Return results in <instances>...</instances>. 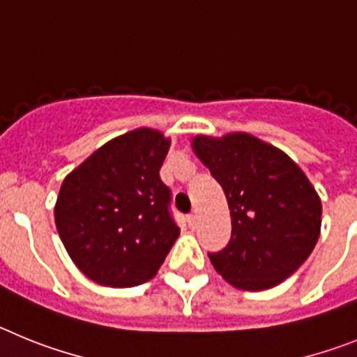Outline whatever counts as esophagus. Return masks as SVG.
Here are the masks:
<instances>
[{
  "mask_svg": "<svg viewBox=\"0 0 357 357\" xmlns=\"http://www.w3.org/2000/svg\"><path fill=\"white\" fill-rule=\"evenodd\" d=\"M188 223H189V227H191V229H195V227H197V214H189Z\"/></svg>",
  "mask_w": 357,
  "mask_h": 357,
  "instance_id": "1",
  "label": "esophagus"
}]
</instances>
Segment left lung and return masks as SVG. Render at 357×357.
<instances>
[{
  "label": "left lung",
  "instance_id": "1",
  "mask_svg": "<svg viewBox=\"0 0 357 357\" xmlns=\"http://www.w3.org/2000/svg\"><path fill=\"white\" fill-rule=\"evenodd\" d=\"M193 150L223 188L232 218L227 247L209 254L239 289L273 288L295 273L320 236L321 202L284 151L245 132L197 135Z\"/></svg>",
  "mask_w": 357,
  "mask_h": 357
}]
</instances>
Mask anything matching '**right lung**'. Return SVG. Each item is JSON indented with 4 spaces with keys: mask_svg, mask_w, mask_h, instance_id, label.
<instances>
[{
    "mask_svg": "<svg viewBox=\"0 0 357 357\" xmlns=\"http://www.w3.org/2000/svg\"><path fill=\"white\" fill-rule=\"evenodd\" d=\"M169 139L135 128L98 148L64 178L55 204L73 263L102 286L130 288L155 275L181 234L159 176Z\"/></svg>",
    "mask_w": 357,
    "mask_h": 357,
    "instance_id": "right-lung-1",
    "label": "right lung"
}]
</instances>
